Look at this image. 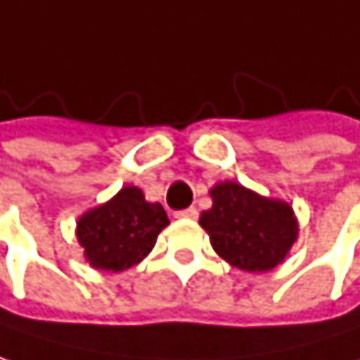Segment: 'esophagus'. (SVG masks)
I'll return each mask as SVG.
<instances>
[{"mask_svg": "<svg viewBox=\"0 0 360 360\" xmlns=\"http://www.w3.org/2000/svg\"><path fill=\"white\" fill-rule=\"evenodd\" d=\"M177 218H187V220H191V218H198V210L193 208V206H189V208H185V210H179V212H175Z\"/></svg>", "mask_w": 360, "mask_h": 360, "instance_id": "34e87169", "label": "esophagus"}]
</instances>
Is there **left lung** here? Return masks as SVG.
<instances>
[{
  "label": "left lung",
  "instance_id": "left-lung-1",
  "mask_svg": "<svg viewBox=\"0 0 360 360\" xmlns=\"http://www.w3.org/2000/svg\"><path fill=\"white\" fill-rule=\"evenodd\" d=\"M212 208L200 224L210 235L214 251L245 272H268L284 262L299 235V224L286 202L264 198L235 181L210 189Z\"/></svg>",
  "mask_w": 360,
  "mask_h": 360
}]
</instances>
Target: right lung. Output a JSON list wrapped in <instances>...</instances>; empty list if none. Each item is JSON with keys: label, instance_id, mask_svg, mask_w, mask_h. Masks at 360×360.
<instances>
[{"label": "right lung", "instance_id": "1", "mask_svg": "<svg viewBox=\"0 0 360 360\" xmlns=\"http://www.w3.org/2000/svg\"><path fill=\"white\" fill-rule=\"evenodd\" d=\"M167 224L165 208L146 202L142 189L127 185L107 204L82 214L76 235L92 268L121 272L146 257Z\"/></svg>", "mask_w": 360, "mask_h": 360}]
</instances>
